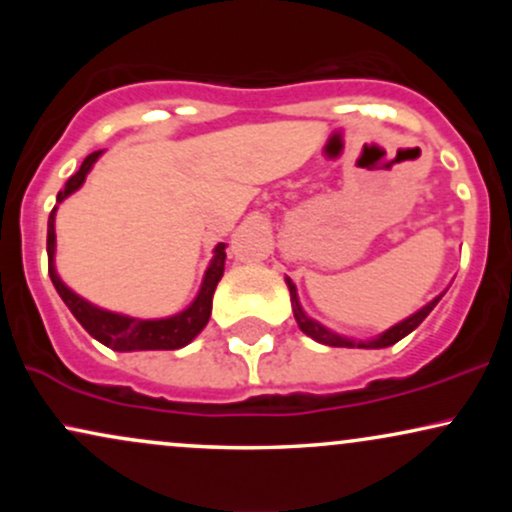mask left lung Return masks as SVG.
<instances>
[{
  "label": "left lung",
  "instance_id": "left-lung-1",
  "mask_svg": "<svg viewBox=\"0 0 512 512\" xmlns=\"http://www.w3.org/2000/svg\"><path fill=\"white\" fill-rule=\"evenodd\" d=\"M286 286H289V293H291V308H293V317H296L298 327H301L303 334H308L310 339H315L317 344H325V346H344V349H385V346H392L397 344L399 339H404L407 334H411L416 330V327L421 325V322L426 320V315L431 313L433 308H436L440 298L445 296V291L440 293V296L433 298V301H428L424 308L416 310L414 315L404 317L402 322H397V325H392L390 330H385L383 334H378V337H370V339H354V337H344V334L330 330V327H325L322 322H317L310 317L308 313L303 310L301 301H298V291H296V284L286 276Z\"/></svg>",
  "mask_w": 512,
  "mask_h": 512
}]
</instances>
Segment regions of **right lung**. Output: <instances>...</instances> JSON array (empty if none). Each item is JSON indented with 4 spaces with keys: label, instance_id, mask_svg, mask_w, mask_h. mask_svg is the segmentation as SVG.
I'll return each mask as SVG.
<instances>
[{
    "label": "right lung",
    "instance_id": "1",
    "mask_svg": "<svg viewBox=\"0 0 512 512\" xmlns=\"http://www.w3.org/2000/svg\"><path fill=\"white\" fill-rule=\"evenodd\" d=\"M103 156V151H93L84 158L81 168L76 170L72 178L67 180L64 190L57 192V207L74 195L81 185L86 182V175L91 173L93 163ZM57 207L52 209L48 219V262H50V279L55 284L57 293L72 315L81 322V327L91 334L93 339L108 346L113 351H170L182 349L197 337L199 332L207 327L211 317V301H214L216 284L221 281L223 267H226V243H219L214 248V257H211L207 272H204L202 286H199L195 301L187 305L180 313L168 317H132L115 313V310H105L93 305L79 293H74L67 284L60 279L55 267V250H57V236H55V216Z\"/></svg>",
    "mask_w": 512,
    "mask_h": 512
}]
</instances>
